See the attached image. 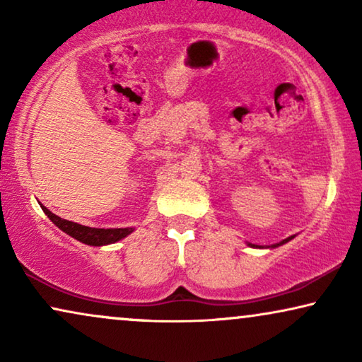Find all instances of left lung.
<instances>
[{
  "label": "left lung",
  "mask_w": 362,
  "mask_h": 362,
  "mask_svg": "<svg viewBox=\"0 0 362 362\" xmlns=\"http://www.w3.org/2000/svg\"><path fill=\"white\" fill-rule=\"evenodd\" d=\"M290 239H293V237H288V239H285L284 242H280V244H276V245H281V244H285V242H288ZM250 245V244H249ZM276 245H274V247H276ZM252 247H257V245H252Z\"/></svg>",
  "instance_id": "8db88e82"
}]
</instances>
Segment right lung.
Segmentation results:
<instances>
[{
    "mask_svg": "<svg viewBox=\"0 0 362 362\" xmlns=\"http://www.w3.org/2000/svg\"><path fill=\"white\" fill-rule=\"evenodd\" d=\"M42 207V211L46 212V216L51 219L54 224H56L59 229L66 232L74 239L83 242V244L87 245H108V244H113V242H118L123 237H127L128 234H132L133 229L132 227H127V229H95V227H87V226H81L77 224V222H72V221H66L62 219V217H59L56 214H52L51 211L47 209V207Z\"/></svg>",
    "mask_w": 362,
    "mask_h": 362,
    "instance_id": "right-lung-1",
    "label": "right lung"
}]
</instances>
